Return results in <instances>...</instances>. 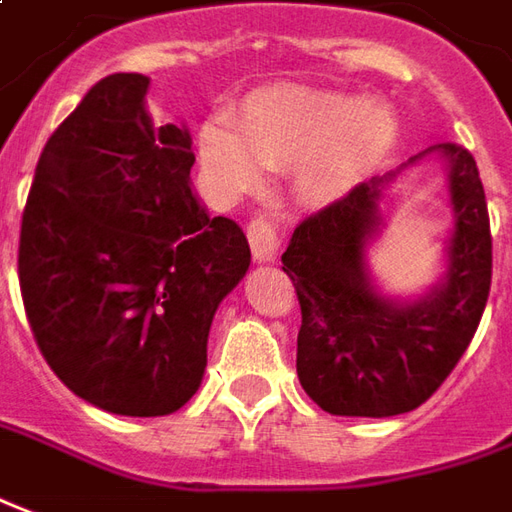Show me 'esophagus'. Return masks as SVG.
Masks as SVG:
<instances>
[{
    "label": "esophagus",
    "mask_w": 512,
    "mask_h": 512,
    "mask_svg": "<svg viewBox=\"0 0 512 512\" xmlns=\"http://www.w3.org/2000/svg\"><path fill=\"white\" fill-rule=\"evenodd\" d=\"M246 238H249V246H252V255L260 263H271L277 249H280V235H277V224L271 221L269 215H257L249 221L246 227Z\"/></svg>",
    "instance_id": "34e87169"
}]
</instances>
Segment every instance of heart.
I'll list each match as a JSON object with an SVG mask.
<instances>
[{
	"label": "heart",
	"mask_w": 512,
	"mask_h": 512,
	"mask_svg": "<svg viewBox=\"0 0 512 512\" xmlns=\"http://www.w3.org/2000/svg\"><path fill=\"white\" fill-rule=\"evenodd\" d=\"M392 131L378 100L283 83L246 97L232 125H204L198 159L221 196L252 193L266 170L288 168L291 196L305 207H328L370 176Z\"/></svg>",
	"instance_id": "1"
}]
</instances>
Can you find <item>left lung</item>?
Segmentation results:
<instances>
[{"instance_id":"1","label":"left lung","mask_w":512,"mask_h":512,"mask_svg":"<svg viewBox=\"0 0 512 512\" xmlns=\"http://www.w3.org/2000/svg\"><path fill=\"white\" fill-rule=\"evenodd\" d=\"M455 227L447 271L423 298L392 301L372 283L366 252L383 228L380 204L395 173L305 218L283 252L297 288L302 328L297 375L330 415L392 417L429 401L474 339L490 291L488 201L474 156L443 142ZM405 167V165H403Z\"/></svg>"}]
</instances>
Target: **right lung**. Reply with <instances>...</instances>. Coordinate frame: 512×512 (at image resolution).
<instances>
[{"instance_id":"1","label":"right lung","mask_w":512,"mask_h":512,"mask_svg":"<svg viewBox=\"0 0 512 512\" xmlns=\"http://www.w3.org/2000/svg\"><path fill=\"white\" fill-rule=\"evenodd\" d=\"M148 86L109 75L55 128L19 238L41 356L78 398L125 417L196 395L212 316L252 263L243 229L193 193L190 131L154 125Z\"/></svg>"}]
</instances>
